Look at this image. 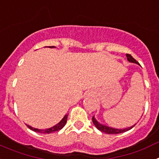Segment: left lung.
I'll list each match as a JSON object with an SVG mask.
<instances>
[{
    "label": "left lung",
    "instance_id": "left-lung-1",
    "mask_svg": "<svg viewBox=\"0 0 159 159\" xmlns=\"http://www.w3.org/2000/svg\"><path fill=\"white\" fill-rule=\"evenodd\" d=\"M127 60L128 61L131 63H135V64H139V63L136 61V60H134L133 57L130 56V54H127ZM92 122H93L94 125L95 126L98 130H99L100 131L102 132H104V133H107V134H120V133H123V132H126L127 130H130L131 128L134 127V126H132L130 127H127V128H125V129H116V128H112V127H107V126H104V125H102L100 124L99 123L97 122L96 119H95V117H92Z\"/></svg>",
    "mask_w": 159,
    "mask_h": 159
}]
</instances>
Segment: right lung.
<instances>
[{"label":"right lung","instance_id":"1","mask_svg":"<svg viewBox=\"0 0 159 159\" xmlns=\"http://www.w3.org/2000/svg\"><path fill=\"white\" fill-rule=\"evenodd\" d=\"M49 48H56V47H54V46H50ZM67 115H66V116H64V118H63L62 120H61V121H60L59 123H57L56 126L51 127V128L46 129V130H41V129L33 128V127H32L31 126H29V125H27V127H29L30 130H33V131H35V132H38V133H42V134H44V133H45V134H50V133H52V132L58 131V130H61V129H62L63 127L65 126L66 123H67Z\"/></svg>","mask_w":159,"mask_h":159}]
</instances>
